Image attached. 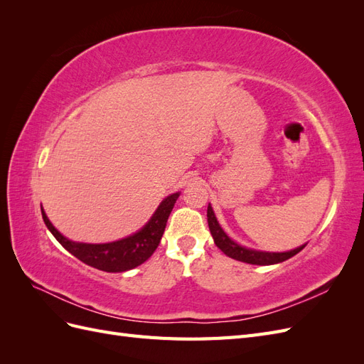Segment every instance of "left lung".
Masks as SVG:
<instances>
[{
	"mask_svg": "<svg viewBox=\"0 0 364 364\" xmlns=\"http://www.w3.org/2000/svg\"><path fill=\"white\" fill-rule=\"evenodd\" d=\"M206 217H208V226H209V230H211V235L214 238L215 246L223 253H226L228 257L234 258L237 261H243V262H247V264H258V266H269V264H278V262H282L285 259L294 257L296 253H299L305 247V245H304V246L297 247L294 250L281 252V253L259 252V250H252V249L241 247L240 245L235 243V241L230 240L225 234V230L220 228L211 205H208Z\"/></svg>",
	"mask_w": 364,
	"mask_h": 364,
	"instance_id": "left-lung-1",
	"label": "left lung"
}]
</instances>
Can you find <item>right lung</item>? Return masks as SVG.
<instances>
[{"label": "right lung", "instance_id": "add662e5", "mask_svg": "<svg viewBox=\"0 0 364 364\" xmlns=\"http://www.w3.org/2000/svg\"><path fill=\"white\" fill-rule=\"evenodd\" d=\"M178 197L179 193H174L168 196L167 199H164V202L156 209V213L150 218V222L139 232L106 245L74 243V241L67 240L58 232L43 211L42 218L54 238L77 259L103 272H126L147 261L153 255V252L156 250L165 230V225H167L168 215Z\"/></svg>", "mask_w": 364, "mask_h": 364}]
</instances>
